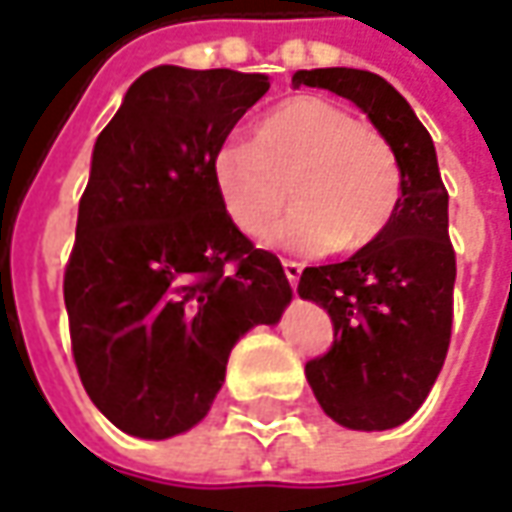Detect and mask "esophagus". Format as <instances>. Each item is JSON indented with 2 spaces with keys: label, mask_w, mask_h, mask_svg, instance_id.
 Wrapping results in <instances>:
<instances>
[{
  "label": "esophagus",
  "mask_w": 512,
  "mask_h": 512,
  "mask_svg": "<svg viewBox=\"0 0 512 512\" xmlns=\"http://www.w3.org/2000/svg\"><path fill=\"white\" fill-rule=\"evenodd\" d=\"M301 264L298 262H284V273H287V281L292 284V290H298V281H301Z\"/></svg>",
  "instance_id": "obj_1"
}]
</instances>
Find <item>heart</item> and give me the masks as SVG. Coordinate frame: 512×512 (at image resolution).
Segmentation results:
<instances>
[{
    "label": "heart",
    "instance_id": "heart-1",
    "mask_svg": "<svg viewBox=\"0 0 512 512\" xmlns=\"http://www.w3.org/2000/svg\"><path fill=\"white\" fill-rule=\"evenodd\" d=\"M298 203L273 231L295 253L359 250L387 228L401 195L393 147L337 102L292 97L256 125L253 142L225 139L211 153V183L236 228L262 236L287 203Z\"/></svg>",
    "mask_w": 512,
    "mask_h": 512
}]
</instances>
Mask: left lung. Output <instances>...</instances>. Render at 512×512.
Segmentation results:
<instances>
[{"mask_svg":"<svg viewBox=\"0 0 512 512\" xmlns=\"http://www.w3.org/2000/svg\"><path fill=\"white\" fill-rule=\"evenodd\" d=\"M326 88L368 116L396 153L401 197L382 234L351 259L306 267L303 301L326 309L329 354L306 362L317 404L345 429L384 432L410 421L438 379L451 337L454 250L438 153L410 102L362 69H301L292 88Z\"/></svg>","mask_w":512,"mask_h":512,"instance_id":"8db88e82","label":"left lung"}]
</instances>
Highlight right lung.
Wrapping results in <instances>:
<instances>
[{
    "mask_svg": "<svg viewBox=\"0 0 512 512\" xmlns=\"http://www.w3.org/2000/svg\"><path fill=\"white\" fill-rule=\"evenodd\" d=\"M267 88V74L155 66L94 142L63 301L88 398L133 438L200 424L239 337L292 301L278 256L211 183V153Z\"/></svg>",
    "mask_w": 512,
    "mask_h": 512,
    "instance_id": "right-lung-1",
    "label": "right lung"
}]
</instances>
